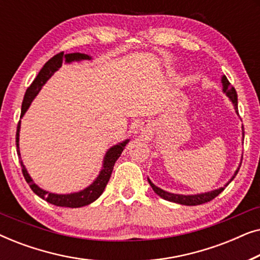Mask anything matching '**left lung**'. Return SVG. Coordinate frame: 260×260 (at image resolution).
I'll use <instances>...</instances> for the list:
<instances>
[{"label": "left lung", "mask_w": 260, "mask_h": 260, "mask_svg": "<svg viewBox=\"0 0 260 260\" xmlns=\"http://www.w3.org/2000/svg\"><path fill=\"white\" fill-rule=\"evenodd\" d=\"M221 83H222V91L225 92L227 97L231 99V102L233 103L234 105V110H236V112L238 113V95H237V91L236 88L233 86H231L229 79H227L226 76H222L221 78ZM244 126H243V138H244ZM240 169V165L238 167V169L236 170V173H234V175L232 176V179H231L229 182H227L225 186L219 188V189H215V190H212V191H207V193H201V194H195V195H182V194H173V193H169V191H166L161 189V188L156 187L154 183L151 182L150 180L148 179V182L150 184L152 190L155 191L156 194L158 195V197H161L162 199H165L167 201H172V202H176V204H180V205H184V206H198V205H202V204H206V202L213 200V199L218 197V195L221 193V191L225 189V187L229 186L231 183V181H232L236 175L239 172Z\"/></svg>", "instance_id": "1"}]
</instances>
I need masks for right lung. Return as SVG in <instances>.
<instances>
[{"label":"right lung","instance_id":"right-lung-1","mask_svg":"<svg viewBox=\"0 0 260 260\" xmlns=\"http://www.w3.org/2000/svg\"><path fill=\"white\" fill-rule=\"evenodd\" d=\"M91 56L87 54H83V53H70V54H63V52H60L58 54L53 56L48 60L47 62L45 63L44 67L40 70V72L35 78L33 83L30 84V86L27 88L26 94H24L23 102H22V109H21V118L24 115V112L27 111L28 108H29L30 103L33 102L35 95L39 93V91L41 90V87L44 86L46 81H47L49 78H51L54 72H56L60 67H61L62 62H72V61H80V60H90ZM20 123L21 120L17 124V130H16V147H17V155L20 156V163L21 168H22V174L26 179L27 183L29 184L31 190L34 191L38 197L44 199L49 204L59 206V207H70V208H78L83 207V206H87L92 204V202L97 200V199L101 197L104 191L106 184H108L110 176H111L113 166L118 157L122 154V151L125 148L129 140H125L122 143H118L113 145L112 148H110L108 152H106L104 161H103V168L97 176V179L93 181V183H91L90 186L85 189L77 191V193H71V194H54L49 193V191H46L41 189L40 187L37 186L34 183V181L31 180V177L28 174L27 169L24 168L22 161H21V155L19 150V136H20Z\"/></svg>","mask_w":260,"mask_h":260}]
</instances>
